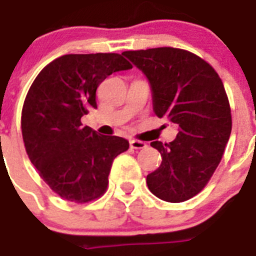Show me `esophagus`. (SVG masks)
I'll return each instance as SVG.
<instances>
[{
  "label": "esophagus",
  "instance_id": "1",
  "mask_svg": "<svg viewBox=\"0 0 256 256\" xmlns=\"http://www.w3.org/2000/svg\"><path fill=\"white\" fill-rule=\"evenodd\" d=\"M130 148L132 149H145L146 142H140V140H130Z\"/></svg>",
  "mask_w": 256,
  "mask_h": 256
}]
</instances>
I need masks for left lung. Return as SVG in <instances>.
Segmentation results:
<instances>
[{
  "label": "left lung",
  "instance_id": "1",
  "mask_svg": "<svg viewBox=\"0 0 256 256\" xmlns=\"http://www.w3.org/2000/svg\"><path fill=\"white\" fill-rule=\"evenodd\" d=\"M122 54L148 79L154 114L178 126L170 144L150 142L162 163L146 176V185L164 202L188 200L208 184L231 135V110L222 80L208 62L178 48Z\"/></svg>",
  "mask_w": 256,
  "mask_h": 256
}]
</instances>
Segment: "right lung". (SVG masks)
Wrapping results in <instances>:
<instances>
[{"instance_id": "obj_1", "label": "right lung", "mask_w": 256, "mask_h": 256, "mask_svg": "<svg viewBox=\"0 0 256 256\" xmlns=\"http://www.w3.org/2000/svg\"><path fill=\"white\" fill-rule=\"evenodd\" d=\"M130 68L122 54H65L48 64L28 92L22 114L25 149L62 199L88 202L100 198L112 162L128 149L124 138L82 128V117L96 108L98 85L112 72Z\"/></svg>"}]
</instances>
